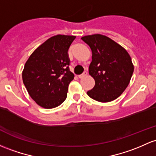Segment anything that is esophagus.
<instances>
[{
	"instance_id": "esophagus-1",
	"label": "esophagus",
	"mask_w": 156,
	"mask_h": 156,
	"mask_svg": "<svg viewBox=\"0 0 156 156\" xmlns=\"http://www.w3.org/2000/svg\"><path fill=\"white\" fill-rule=\"evenodd\" d=\"M87 75V73L86 71H85V72H83V73H82L81 75H78V78H83V77L86 76Z\"/></svg>"
}]
</instances>
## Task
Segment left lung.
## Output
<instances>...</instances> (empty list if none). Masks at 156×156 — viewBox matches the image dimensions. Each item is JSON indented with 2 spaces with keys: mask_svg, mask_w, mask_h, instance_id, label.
I'll use <instances>...</instances> for the list:
<instances>
[{
  "mask_svg": "<svg viewBox=\"0 0 156 156\" xmlns=\"http://www.w3.org/2000/svg\"><path fill=\"white\" fill-rule=\"evenodd\" d=\"M92 50L89 74L95 81L87 92L99 102L115 100L126 90L134 71L129 55L124 48L105 35L95 34L82 37Z\"/></svg>",
  "mask_w": 156,
  "mask_h": 156,
  "instance_id": "left-lung-1",
  "label": "left lung"
}]
</instances>
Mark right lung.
<instances>
[{
  "label": "right lung",
  "mask_w": 156,
  "mask_h": 156,
  "mask_svg": "<svg viewBox=\"0 0 156 156\" xmlns=\"http://www.w3.org/2000/svg\"><path fill=\"white\" fill-rule=\"evenodd\" d=\"M75 38L73 35L51 37L26 62L23 82L31 98L44 108H55L66 100L68 87L74 79L68 49Z\"/></svg>",
  "instance_id": "add662e5"
}]
</instances>
